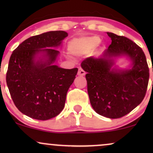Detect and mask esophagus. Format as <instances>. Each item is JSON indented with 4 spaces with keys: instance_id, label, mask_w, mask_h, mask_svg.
<instances>
[{
    "instance_id": "1",
    "label": "esophagus",
    "mask_w": 153,
    "mask_h": 153,
    "mask_svg": "<svg viewBox=\"0 0 153 153\" xmlns=\"http://www.w3.org/2000/svg\"><path fill=\"white\" fill-rule=\"evenodd\" d=\"M77 74H78L79 76H84V75L85 74V71L83 70L82 68H79L78 73H77Z\"/></svg>"
}]
</instances>
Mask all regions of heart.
<instances>
[{"label": "heart", "mask_w": 153, "mask_h": 153, "mask_svg": "<svg viewBox=\"0 0 153 153\" xmlns=\"http://www.w3.org/2000/svg\"><path fill=\"white\" fill-rule=\"evenodd\" d=\"M100 42V39L97 36L81 37L70 42L69 48L72 53H83L95 47Z\"/></svg>", "instance_id": "obj_1"}]
</instances>
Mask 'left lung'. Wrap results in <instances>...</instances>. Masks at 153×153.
<instances>
[{
	"label": "left lung",
	"mask_w": 153,
	"mask_h": 153,
	"mask_svg": "<svg viewBox=\"0 0 153 153\" xmlns=\"http://www.w3.org/2000/svg\"><path fill=\"white\" fill-rule=\"evenodd\" d=\"M111 44L101 57H89L81 62L85 72L90 102L98 114L120 118L141 104L149 81V68L143 50L124 36L107 32ZM127 55L132 60L129 70L111 69L113 57Z\"/></svg>",
	"instance_id": "left-lung-1"
}]
</instances>
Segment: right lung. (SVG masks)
<instances>
[{"mask_svg":"<svg viewBox=\"0 0 153 153\" xmlns=\"http://www.w3.org/2000/svg\"><path fill=\"white\" fill-rule=\"evenodd\" d=\"M68 35L62 30L35 35L12 52L6 82L14 104L22 114L46 120L63 109L67 93L78 69L68 70L53 65L59 54L53 48L60 46ZM39 54L42 56L37 59Z\"/></svg>","mask_w":153,"mask_h":153,"instance_id":"add662e5","label":"right lung"}]
</instances>
